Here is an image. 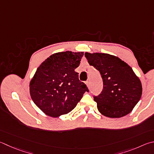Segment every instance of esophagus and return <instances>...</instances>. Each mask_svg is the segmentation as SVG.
I'll use <instances>...</instances> for the list:
<instances>
[{
    "instance_id": "esophagus-1",
    "label": "esophagus",
    "mask_w": 154,
    "mask_h": 154,
    "mask_svg": "<svg viewBox=\"0 0 154 154\" xmlns=\"http://www.w3.org/2000/svg\"><path fill=\"white\" fill-rule=\"evenodd\" d=\"M85 84L89 88V81H87V82H85Z\"/></svg>"
}]
</instances>
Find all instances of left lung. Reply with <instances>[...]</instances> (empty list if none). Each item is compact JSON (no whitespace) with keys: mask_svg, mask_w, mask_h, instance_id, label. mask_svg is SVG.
Wrapping results in <instances>:
<instances>
[{"mask_svg":"<svg viewBox=\"0 0 154 154\" xmlns=\"http://www.w3.org/2000/svg\"><path fill=\"white\" fill-rule=\"evenodd\" d=\"M89 64L100 71L103 89L94 97L100 112L109 118H121L129 114L142 94L140 79L127 63L106 53L85 52Z\"/></svg>","mask_w":154,"mask_h":154,"instance_id":"8db88e82","label":"left lung"}]
</instances>
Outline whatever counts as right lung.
Here are the masks:
<instances>
[{
	"instance_id": "obj_1",
	"label": "right lung",
	"mask_w": 154,
	"mask_h": 154,
	"mask_svg": "<svg viewBox=\"0 0 154 154\" xmlns=\"http://www.w3.org/2000/svg\"><path fill=\"white\" fill-rule=\"evenodd\" d=\"M83 56V52L54 53L36 70L29 82L30 96L46 115L57 118L69 113L89 91L75 71Z\"/></svg>"
}]
</instances>
